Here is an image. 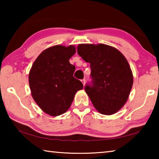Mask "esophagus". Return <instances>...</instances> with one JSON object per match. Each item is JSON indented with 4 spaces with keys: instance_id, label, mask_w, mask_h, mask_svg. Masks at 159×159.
Returning <instances> with one entry per match:
<instances>
[{
    "instance_id": "34e87169",
    "label": "esophagus",
    "mask_w": 159,
    "mask_h": 159,
    "mask_svg": "<svg viewBox=\"0 0 159 159\" xmlns=\"http://www.w3.org/2000/svg\"><path fill=\"white\" fill-rule=\"evenodd\" d=\"M81 82L83 83V85H85V79H83V80H81Z\"/></svg>"
}]
</instances>
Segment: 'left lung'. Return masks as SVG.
<instances>
[{
	"mask_svg": "<svg viewBox=\"0 0 159 159\" xmlns=\"http://www.w3.org/2000/svg\"><path fill=\"white\" fill-rule=\"evenodd\" d=\"M77 52L90 64L92 81L85 86L95 109L111 115L127 102L133 84L130 65L116 48L104 44H80Z\"/></svg>",
	"mask_w": 159,
	"mask_h": 159,
	"instance_id": "1",
	"label": "left lung"
}]
</instances>
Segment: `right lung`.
<instances>
[{"label": "right lung", "instance_id": "1", "mask_svg": "<svg viewBox=\"0 0 159 159\" xmlns=\"http://www.w3.org/2000/svg\"><path fill=\"white\" fill-rule=\"evenodd\" d=\"M76 53L74 45H57L43 51L31 66L29 83L34 101L45 113L57 116L69 109L83 83L75 79V67L69 59Z\"/></svg>", "mask_w": 159, "mask_h": 159}]
</instances>
